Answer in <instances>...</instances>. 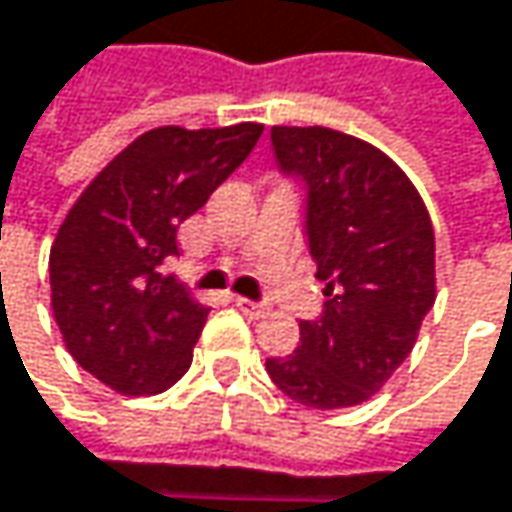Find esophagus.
Masks as SVG:
<instances>
[{
    "label": "esophagus",
    "mask_w": 512,
    "mask_h": 512,
    "mask_svg": "<svg viewBox=\"0 0 512 512\" xmlns=\"http://www.w3.org/2000/svg\"><path fill=\"white\" fill-rule=\"evenodd\" d=\"M234 304H237V307H240V310H243L249 319H263V316L269 313V307H266V304L252 302V299H240V296H237V299H234Z\"/></svg>",
    "instance_id": "obj_1"
}]
</instances>
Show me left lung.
I'll use <instances>...</instances> for the list:
<instances>
[{"instance_id":"left-lung-1","label":"left lung","mask_w":512,"mask_h":512,"mask_svg":"<svg viewBox=\"0 0 512 512\" xmlns=\"http://www.w3.org/2000/svg\"><path fill=\"white\" fill-rule=\"evenodd\" d=\"M272 149L307 184V246L328 302L266 372L313 410L363 404L407 360L437 299L431 216L401 166L360 137L275 125Z\"/></svg>"}]
</instances>
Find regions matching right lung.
<instances>
[{
  "label": "right lung",
  "mask_w": 512,
  "mask_h": 512,
  "mask_svg": "<svg viewBox=\"0 0 512 512\" xmlns=\"http://www.w3.org/2000/svg\"><path fill=\"white\" fill-rule=\"evenodd\" d=\"M260 122L140 134L75 199L49 252L52 313L81 369L122 395H158L193 363L208 319L161 266L178 228L249 158Z\"/></svg>",
  "instance_id": "obj_1"
}]
</instances>
